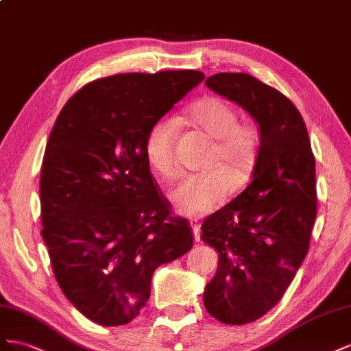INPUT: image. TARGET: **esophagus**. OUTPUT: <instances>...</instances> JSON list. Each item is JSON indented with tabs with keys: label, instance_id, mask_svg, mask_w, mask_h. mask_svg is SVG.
I'll return each mask as SVG.
<instances>
[{
	"label": "esophagus",
	"instance_id": "esophagus-1",
	"mask_svg": "<svg viewBox=\"0 0 351 351\" xmlns=\"http://www.w3.org/2000/svg\"><path fill=\"white\" fill-rule=\"evenodd\" d=\"M191 226H193V232H194V239L198 243L199 241V231H202V229H199V225L195 223L194 220L191 222Z\"/></svg>",
	"mask_w": 351,
	"mask_h": 351
}]
</instances>
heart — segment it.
Segmentation results:
<instances>
[{
	"mask_svg": "<svg viewBox=\"0 0 351 351\" xmlns=\"http://www.w3.org/2000/svg\"><path fill=\"white\" fill-rule=\"evenodd\" d=\"M186 122L213 141L207 172L182 179L170 193L179 213L202 217L222 206L235 185L244 184L253 173L258 154V131L253 123H238L237 110L216 97H208L191 106ZM178 125L173 119H158L145 138L147 163L165 179L176 173L175 141Z\"/></svg>",
	"mask_w": 351,
	"mask_h": 351,
	"instance_id": "1",
	"label": "heart"
}]
</instances>
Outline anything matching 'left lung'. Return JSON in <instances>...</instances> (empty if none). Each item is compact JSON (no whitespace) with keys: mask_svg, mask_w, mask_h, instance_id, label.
I'll use <instances>...</instances> for the list:
<instances>
[{"mask_svg":"<svg viewBox=\"0 0 351 351\" xmlns=\"http://www.w3.org/2000/svg\"><path fill=\"white\" fill-rule=\"evenodd\" d=\"M206 85L258 126L252 182L202 225V239L219 253L206 310L222 324L244 325L279 303L308 252L315 157L302 114L275 88L247 73H217Z\"/></svg>","mask_w":351,"mask_h":351,"instance_id":"1","label":"left lung"}]
</instances>
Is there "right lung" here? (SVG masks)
Segmentation results:
<instances>
[{
    "label": "right lung",
    "mask_w": 351,
    "mask_h": 351,
    "mask_svg": "<svg viewBox=\"0 0 351 351\" xmlns=\"http://www.w3.org/2000/svg\"><path fill=\"white\" fill-rule=\"evenodd\" d=\"M203 79L195 70L97 79L56 120L39 181L41 235L62 291L98 325L135 319L154 270L194 244L188 220L157 193L144 144Z\"/></svg>",
    "instance_id": "add662e5"
}]
</instances>
